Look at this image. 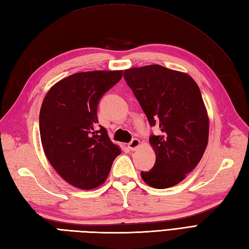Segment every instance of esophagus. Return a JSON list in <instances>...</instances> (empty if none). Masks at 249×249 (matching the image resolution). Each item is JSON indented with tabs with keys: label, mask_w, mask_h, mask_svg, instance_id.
<instances>
[{
	"label": "esophagus",
	"mask_w": 249,
	"mask_h": 249,
	"mask_svg": "<svg viewBox=\"0 0 249 249\" xmlns=\"http://www.w3.org/2000/svg\"><path fill=\"white\" fill-rule=\"evenodd\" d=\"M139 146H140V141H139V139H137V138L133 139V140H131V141L129 142V143H128V147H129V149H130L131 151L137 150Z\"/></svg>",
	"instance_id": "obj_1"
}]
</instances>
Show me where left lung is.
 Returning <instances> with one entry per match:
<instances>
[{
	"instance_id": "obj_1",
	"label": "left lung",
	"mask_w": 249,
	"mask_h": 249,
	"mask_svg": "<svg viewBox=\"0 0 249 249\" xmlns=\"http://www.w3.org/2000/svg\"><path fill=\"white\" fill-rule=\"evenodd\" d=\"M124 78L150 125L161 131L150 137L156 161L141 178L154 188L172 187L194 170L208 145L209 116L200 89L187 73L157 64L129 68Z\"/></svg>"
}]
</instances>
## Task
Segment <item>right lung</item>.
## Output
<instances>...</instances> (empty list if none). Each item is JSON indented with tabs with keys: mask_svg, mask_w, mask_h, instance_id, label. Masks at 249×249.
<instances>
[{
	"mask_svg": "<svg viewBox=\"0 0 249 249\" xmlns=\"http://www.w3.org/2000/svg\"><path fill=\"white\" fill-rule=\"evenodd\" d=\"M122 76V71L73 73L51 87L43 100L39 133L44 152L61 178L77 188L102 185L121 154L107 129L97 128V108Z\"/></svg>",
	"mask_w": 249,
	"mask_h": 249,
	"instance_id": "right-lung-1",
	"label": "right lung"
}]
</instances>
